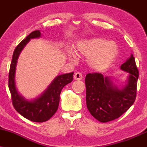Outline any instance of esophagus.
Here are the masks:
<instances>
[{
	"mask_svg": "<svg viewBox=\"0 0 147 147\" xmlns=\"http://www.w3.org/2000/svg\"><path fill=\"white\" fill-rule=\"evenodd\" d=\"M82 78H83V76H82V73H80L79 72H76L75 75H74V79L75 80H81V79H82Z\"/></svg>",
	"mask_w": 147,
	"mask_h": 147,
	"instance_id": "34e87169",
	"label": "esophagus"
}]
</instances>
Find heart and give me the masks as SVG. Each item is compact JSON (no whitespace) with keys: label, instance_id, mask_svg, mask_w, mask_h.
Returning a JSON list of instances; mask_svg holds the SVG:
<instances>
[{"label":"heart","instance_id":"heart-1","mask_svg":"<svg viewBox=\"0 0 147 147\" xmlns=\"http://www.w3.org/2000/svg\"><path fill=\"white\" fill-rule=\"evenodd\" d=\"M75 52L87 57L89 66L97 71H104L115 60L118 54V46L113 41L102 38L82 39L77 43ZM67 57L71 61H75L76 55L72 51L67 52Z\"/></svg>","mask_w":147,"mask_h":147}]
</instances>
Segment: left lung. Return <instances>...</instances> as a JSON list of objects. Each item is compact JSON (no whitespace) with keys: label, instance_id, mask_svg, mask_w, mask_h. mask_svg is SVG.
Here are the masks:
<instances>
[{"label":"left lung","instance_id":"obj_1","mask_svg":"<svg viewBox=\"0 0 147 147\" xmlns=\"http://www.w3.org/2000/svg\"><path fill=\"white\" fill-rule=\"evenodd\" d=\"M129 73L125 85L119 87L109 77L101 73L86 76V105L89 112L101 122L119 117L133 105L137 92L138 70L133 55L120 66Z\"/></svg>","mask_w":147,"mask_h":147}]
</instances>
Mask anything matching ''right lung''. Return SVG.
Wrapping results in <instances>:
<instances>
[{"label":"right lung","mask_w":147,"mask_h":147,"mask_svg":"<svg viewBox=\"0 0 147 147\" xmlns=\"http://www.w3.org/2000/svg\"><path fill=\"white\" fill-rule=\"evenodd\" d=\"M40 37L41 32L39 30L34 31L15 48L10 65L8 82L14 109L23 117L34 122H45L55 115L58 109L62 88L73 80L74 73L70 72L57 76L41 95L31 100L25 98L18 92L15 82L16 67L17 65L18 57L30 39L38 38Z\"/></svg>","instance_id":"right-lung-1"}]
</instances>
